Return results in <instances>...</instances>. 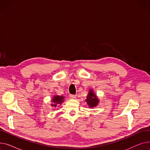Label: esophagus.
I'll list each match as a JSON object with an SVG mask.
<instances>
[{
  "mask_svg": "<svg viewBox=\"0 0 150 150\" xmlns=\"http://www.w3.org/2000/svg\"><path fill=\"white\" fill-rule=\"evenodd\" d=\"M69 97H70V98H76V95H72V94H70V95L69 96Z\"/></svg>",
  "mask_w": 150,
  "mask_h": 150,
  "instance_id": "1",
  "label": "esophagus"
}]
</instances>
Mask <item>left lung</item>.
<instances>
[{
	"mask_svg": "<svg viewBox=\"0 0 150 150\" xmlns=\"http://www.w3.org/2000/svg\"><path fill=\"white\" fill-rule=\"evenodd\" d=\"M86 98H87V99L86 100V101L87 102L88 105L91 108H93L98 105V99L97 98V96L95 95V93H93V92L92 89L90 90L88 95Z\"/></svg>",
	"mask_w": 150,
	"mask_h": 150,
	"instance_id": "obj_1",
	"label": "left lung"
}]
</instances>
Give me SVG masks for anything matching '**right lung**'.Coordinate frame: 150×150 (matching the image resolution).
I'll return each mask as SVG.
<instances>
[{
	"instance_id": "right-lung-1",
	"label": "right lung",
	"mask_w": 150,
	"mask_h": 150,
	"mask_svg": "<svg viewBox=\"0 0 150 150\" xmlns=\"http://www.w3.org/2000/svg\"><path fill=\"white\" fill-rule=\"evenodd\" d=\"M63 100H64V97L62 96H54L52 101V106L56 107L57 105L61 104L63 102Z\"/></svg>"
}]
</instances>
